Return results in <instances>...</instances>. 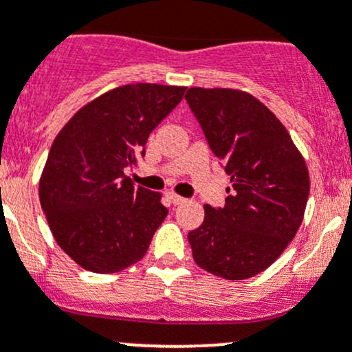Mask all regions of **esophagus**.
Instances as JSON below:
<instances>
[{
  "instance_id": "34e87169",
  "label": "esophagus",
  "mask_w": 352,
  "mask_h": 352,
  "mask_svg": "<svg viewBox=\"0 0 352 352\" xmlns=\"http://www.w3.org/2000/svg\"><path fill=\"white\" fill-rule=\"evenodd\" d=\"M168 199L173 202V204H182V202H186V199H184L182 196H179V194H175V192H170Z\"/></svg>"
}]
</instances>
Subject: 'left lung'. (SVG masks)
<instances>
[{
  "mask_svg": "<svg viewBox=\"0 0 352 352\" xmlns=\"http://www.w3.org/2000/svg\"><path fill=\"white\" fill-rule=\"evenodd\" d=\"M186 98L233 184L225 208L204 204V221L189 233L192 257L223 279L254 278L285 252L303 221L307 162L281 120L248 91L192 87Z\"/></svg>",
  "mask_w": 352,
  "mask_h": 352,
  "instance_id": "left-lung-1",
  "label": "left lung"
}]
</instances>
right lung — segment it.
I'll list each match as a JSON object with an SVG mask.
<instances>
[{"mask_svg": "<svg viewBox=\"0 0 352 352\" xmlns=\"http://www.w3.org/2000/svg\"><path fill=\"white\" fill-rule=\"evenodd\" d=\"M186 87L131 83L83 105L52 143L38 197L59 247L80 267L112 274L144 257L168 209L162 194L134 187L124 168L144 155L151 131Z\"/></svg>", "mask_w": 352, "mask_h": 352, "instance_id": "obj_1", "label": "right lung"}]
</instances>
